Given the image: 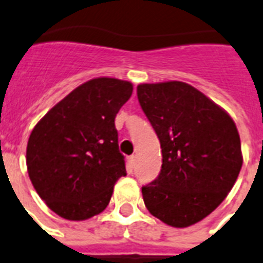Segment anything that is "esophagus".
<instances>
[{"label": "esophagus", "mask_w": 263, "mask_h": 263, "mask_svg": "<svg viewBox=\"0 0 263 263\" xmlns=\"http://www.w3.org/2000/svg\"><path fill=\"white\" fill-rule=\"evenodd\" d=\"M134 165H136V156H134V155H133V156L129 157V168H130V171L133 170Z\"/></svg>", "instance_id": "obj_1"}]
</instances>
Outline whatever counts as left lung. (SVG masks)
I'll return each instance as SVG.
<instances>
[{"label": "left lung", "mask_w": 263, "mask_h": 263, "mask_svg": "<svg viewBox=\"0 0 263 263\" xmlns=\"http://www.w3.org/2000/svg\"><path fill=\"white\" fill-rule=\"evenodd\" d=\"M137 98L161 146L160 174L142 186L145 206L176 228L211 215L238 179L243 157L235 122L182 81L140 84Z\"/></svg>", "instance_id": "left-lung-1"}]
</instances>
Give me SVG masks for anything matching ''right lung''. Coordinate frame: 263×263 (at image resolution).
<instances>
[{
	"mask_svg": "<svg viewBox=\"0 0 263 263\" xmlns=\"http://www.w3.org/2000/svg\"><path fill=\"white\" fill-rule=\"evenodd\" d=\"M133 85L117 79L84 83L37 122L27 145L29 179L47 206L66 220H87L110 202L126 175L115 117Z\"/></svg>",
	"mask_w": 263,
	"mask_h": 263,
	"instance_id": "add662e5",
	"label": "right lung"
}]
</instances>
